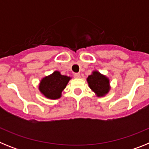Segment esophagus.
I'll return each mask as SVG.
<instances>
[{
    "instance_id": "1",
    "label": "esophagus",
    "mask_w": 149,
    "mask_h": 149,
    "mask_svg": "<svg viewBox=\"0 0 149 149\" xmlns=\"http://www.w3.org/2000/svg\"><path fill=\"white\" fill-rule=\"evenodd\" d=\"M74 76L75 78H80V77H81V74H80L79 73H75L74 74Z\"/></svg>"
}]
</instances>
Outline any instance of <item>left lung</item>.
<instances>
[{
    "mask_svg": "<svg viewBox=\"0 0 149 149\" xmlns=\"http://www.w3.org/2000/svg\"><path fill=\"white\" fill-rule=\"evenodd\" d=\"M87 82L90 89L98 97L104 96L110 90L109 79L96 71L93 72V74L88 77Z\"/></svg>",
    "mask_w": 149,
    "mask_h": 149,
    "instance_id": "left-lung-1",
    "label": "left lung"
}]
</instances>
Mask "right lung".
I'll list each match as a JSON object with an SVG mask.
<instances>
[{
	"instance_id": "add662e5",
	"label": "right lung",
	"mask_w": 149,
	"mask_h": 149,
	"mask_svg": "<svg viewBox=\"0 0 149 149\" xmlns=\"http://www.w3.org/2000/svg\"><path fill=\"white\" fill-rule=\"evenodd\" d=\"M71 77L62 75L60 72L56 71L41 81L39 89L46 98L56 99L60 98L62 91L65 89Z\"/></svg>"
}]
</instances>
